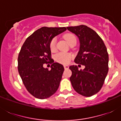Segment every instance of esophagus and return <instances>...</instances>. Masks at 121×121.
<instances>
[{"instance_id":"esophagus-1","label":"esophagus","mask_w":121,"mask_h":121,"mask_svg":"<svg viewBox=\"0 0 121 121\" xmlns=\"http://www.w3.org/2000/svg\"><path fill=\"white\" fill-rule=\"evenodd\" d=\"M68 68H69V66L68 65H64V68L65 70H68Z\"/></svg>"}]
</instances>
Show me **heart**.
Segmentation results:
<instances>
[{
    "label": "heart",
    "instance_id": "heart-1",
    "mask_svg": "<svg viewBox=\"0 0 121 121\" xmlns=\"http://www.w3.org/2000/svg\"><path fill=\"white\" fill-rule=\"evenodd\" d=\"M64 38L68 44H70L73 41L76 40L75 36L72 34H67V35H65ZM56 39H53L50 43V49L51 51H55L56 50ZM72 57V55L69 54V53H60L56 56V60L58 62L61 63L62 64H67L69 63Z\"/></svg>",
    "mask_w": 121,
    "mask_h": 121
}]
</instances>
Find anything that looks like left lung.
<instances>
[{"mask_svg": "<svg viewBox=\"0 0 121 121\" xmlns=\"http://www.w3.org/2000/svg\"><path fill=\"white\" fill-rule=\"evenodd\" d=\"M78 37L80 49L75 62L85 66L78 70L77 65L69 67L72 75L70 78L74 90L85 97H90L101 89L108 73L109 55L101 38L86 26L66 27Z\"/></svg>", "mask_w": 121, "mask_h": 121, "instance_id": "8db88e82", "label": "left lung"}]
</instances>
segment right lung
Returning a JSON list of instances; mask_svg holds the SVG:
<instances>
[{"instance_id":"add662e5","label":"right lung","mask_w":121,"mask_h":121,"mask_svg":"<svg viewBox=\"0 0 121 121\" xmlns=\"http://www.w3.org/2000/svg\"><path fill=\"white\" fill-rule=\"evenodd\" d=\"M66 30L63 27H43L28 37L18 56V71L27 91L37 99H44L56 92L64 67L51 58L50 43ZM51 60V70L43 64Z\"/></svg>"}]
</instances>
